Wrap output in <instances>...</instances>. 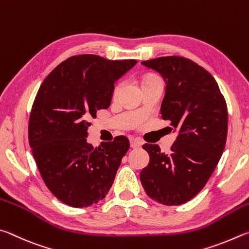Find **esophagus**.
I'll return each mask as SVG.
<instances>
[{"mask_svg": "<svg viewBox=\"0 0 249 249\" xmlns=\"http://www.w3.org/2000/svg\"><path fill=\"white\" fill-rule=\"evenodd\" d=\"M142 145V142L140 140H138V139H132L131 141H130V146L132 147V149H139V147H141Z\"/></svg>", "mask_w": 249, "mask_h": 249, "instance_id": "1", "label": "esophagus"}]
</instances>
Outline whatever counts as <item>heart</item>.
Wrapping results in <instances>:
<instances>
[{
  "mask_svg": "<svg viewBox=\"0 0 249 249\" xmlns=\"http://www.w3.org/2000/svg\"><path fill=\"white\" fill-rule=\"evenodd\" d=\"M154 77H156V76H147L144 81H146V80H150V78H154ZM122 83L120 82V83H118V84L116 85V87H115V89H113V93H115V95H117L118 93H119L120 91V89H121V87H122Z\"/></svg>",
  "mask_w": 249,
  "mask_h": 249,
  "instance_id": "b5f03b06",
  "label": "heart"
}]
</instances>
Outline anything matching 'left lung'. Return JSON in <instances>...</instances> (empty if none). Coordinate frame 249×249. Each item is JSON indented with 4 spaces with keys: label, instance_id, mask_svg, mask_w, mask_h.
Returning <instances> with one entry per match:
<instances>
[{
    "label": "left lung",
    "instance_id": "8db88e82",
    "mask_svg": "<svg viewBox=\"0 0 249 249\" xmlns=\"http://www.w3.org/2000/svg\"><path fill=\"white\" fill-rule=\"evenodd\" d=\"M141 64L166 83L160 113L178 136L171 154L162 153L158 144L143 145L150 163L140 179L150 198L178 206L200 193L219 163L228 136V107L214 77L194 61L172 55Z\"/></svg>",
    "mask_w": 249,
    "mask_h": 249
}]
</instances>
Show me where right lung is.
<instances>
[{"mask_svg":"<svg viewBox=\"0 0 249 249\" xmlns=\"http://www.w3.org/2000/svg\"><path fill=\"white\" fill-rule=\"evenodd\" d=\"M137 62L74 55L40 85L29 117V145L45 184L70 207H89L106 197L129 150L124 136L98 147L86 138L90 118L110 106L116 81Z\"/></svg>","mask_w":249,"mask_h":249,"instance_id":"add662e5","label":"right lung"}]
</instances>
